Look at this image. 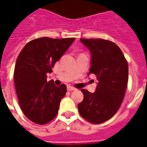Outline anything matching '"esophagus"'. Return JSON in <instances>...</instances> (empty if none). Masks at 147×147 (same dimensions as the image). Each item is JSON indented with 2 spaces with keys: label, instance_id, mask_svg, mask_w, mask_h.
I'll return each instance as SVG.
<instances>
[{
  "label": "esophagus",
  "instance_id": "esophagus-1",
  "mask_svg": "<svg viewBox=\"0 0 147 147\" xmlns=\"http://www.w3.org/2000/svg\"><path fill=\"white\" fill-rule=\"evenodd\" d=\"M67 90L68 91H73V90H75V88L73 87V86H67Z\"/></svg>",
  "mask_w": 147,
  "mask_h": 147
}]
</instances>
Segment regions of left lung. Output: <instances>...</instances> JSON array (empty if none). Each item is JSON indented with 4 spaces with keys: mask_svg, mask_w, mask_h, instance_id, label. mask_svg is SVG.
<instances>
[{
    "mask_svg": "<svg viewBox=\"0 0 147 147\" xmlns=\"http://www.w3.org/2000/svg\"><path fill=\"white\" fill-rule=\"evenodd\" d=\"M92 54L89 74L98 80L95 92L81 89L84 100L79 113L90 123H101L115 115L124 98L128 82V63L115 43L104 39H80Z\"/></svg>",
    "mask_w": 147,
    "mask_h": 147,
    "instance_id": "obj_1",
    "label": "left lung"
}]
</instances>
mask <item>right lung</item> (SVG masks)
Returning <instances> with one entry per match:
<instances>
[{
  "instance_id": "right-lung-1",
  "label": "right lung",
  "mask_w": 147,
  "mask_h": 147,
  "mask_svg": "<svg viewBox=\"0 0 147 147\" xmlns=\"http://www.w3.org/2000/svg\"><path fill=\"white\" fill-rule=\"evenodd\" d=\"M75 40V38H40L29 41L16 61L14 81L19 105L26 118L37 124H46L58 112L65 96V84L56 86L47 81V74Z\"/></svg>"
}]
</instances>
